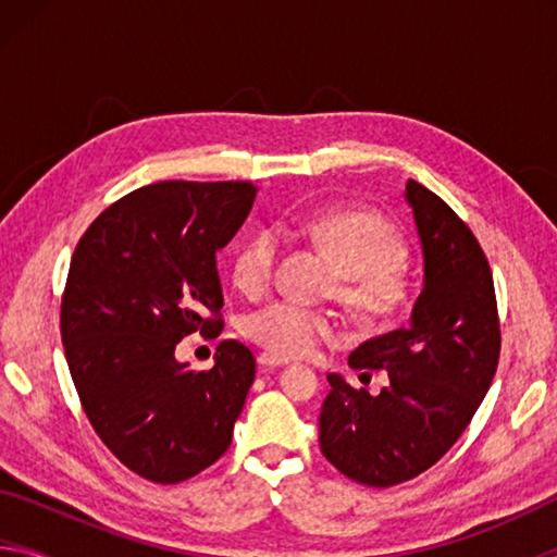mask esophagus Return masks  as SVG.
I'll use <instances>...</instances> for the list:
<instances>
[{"mask_svg": "<svg viewBox=\"0 0 557 557\" xmlns=\"http://www.w3.org/2000/svg\"><path fill=\"white\" fill-rule=\"evenodd\" d=\"M258 363H260V369H280V366H285L287 361H282V358L272 356V354H260Z\"/></svg>", "mask_w": 557, "mask_h": 557, "instance_id": "34e87169", "label": "esophagus"}]
</instances>
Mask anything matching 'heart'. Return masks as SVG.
<instances>
[{
	"mask_svg": "<svg viewBox=\"0 0 557 557\" xmlns=\"http://www.w3.org/2000/svg\"><path fill=\"white\" fill-rule=\"evenodd\" d=\"M326 260L338 272L336 297L366 322H385L408 305V282L400 265L405 245L393 225L379 213H324L305 225ZM280 260V231L265 225L250 233L235 252L233 282L245 295L265 292ZM243 332L250 342L280 358L307 356L334 334V322L319 309L295 301H270L245 317Z\"/></svg>",
	"mask_w": 557,
	"mask_h": 557,
	"instance_id": "b5f03b06",
	"label": "heart"
}]
</instances>
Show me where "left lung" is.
Here are the masks:
<instances>
[{
  "mask_svg": "<svg viewBox=\"0 0 557 557\" xmlns=\"http://www.w3.org/2000/svg\"><path fill=\"white\" fill-rule=\"evenodd\" d=\"M422 248V292L410 324L369 338L351 369L385 371L371 395L329 373L319 445L332 465L366 486H395L447 455L494 381L502 329L482 245L449 206L418 182L405 184Z\"/></svg>",
  "mask_w": 557,
  "mask_h": 557,
  "instance_id": "obj_1",
  "label": "left lung"
}]
</instances>
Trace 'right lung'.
Returning a JSON list of instances; mask_svg holds the SVG:
<instances>
[{
  "label": "right lung",
  "mask_w": 557,
  "mask_h": 557,
  "mask_svg": "<svg viewBox=\"0 0 557 557\" xmlns=\"http://www.w3.org/2000/svg\"><path fill=\"white\" fill-rule=\"evenodd\" d=\"M250 182H157L108 206L75 245L61 338L92 430L122 465L178 484L231 447L256 356L221 342L211 371L178 363L184 336L221 334L215 252L248 219Z\"/></svg>",
  "instance_id": "1"
}]
</instances>
